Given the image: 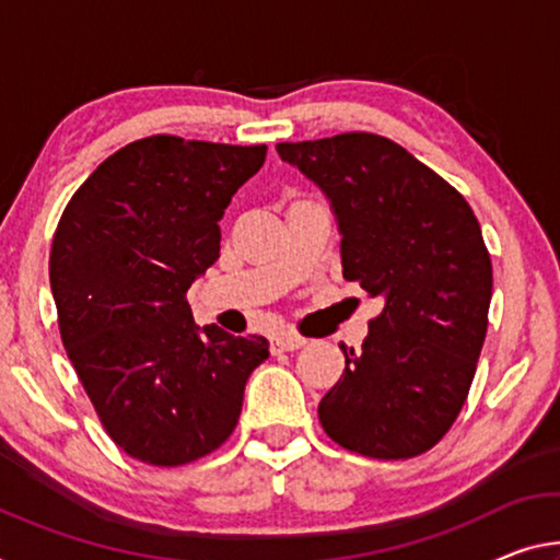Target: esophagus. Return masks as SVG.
Returning <instances> with one entry per match:
<instances>
[{"label": "esophagus", "instance_id": "1", "mask_svg": "<svg viewBox=\"0 0 560 560\" xmlns=\"http://www.w3.org/2000/svg\"><path fill=\"white\" fill-rule=\"evenodd\" d=\"M305 338H300L295 332H280L272 338V352H292L305 346Z\"/></svg>", "mask_w": 560, "mask_h": 560}]
</instances>
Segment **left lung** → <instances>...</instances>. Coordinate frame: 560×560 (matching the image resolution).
Wrapping results in <instances>:
<instances>
[{
  "instance_id": "left-lung-1",
  "label": "left lung",
  "mask_w": 560,
  "mask_h": 560,
  "mask_svg": "<svg viewBox=\"0 0 560 560\" xmlns=\"http://www.w3.org/2000/svg\"><path fill=\"white\" fill-rule=\"evenodd\" d=\"M320 185L340 225L342 278L383 313L317 406L335 443L398 460L433 448L468 398L488 330L493 268L483 232L453 185L373 132L280 142Z\"/></svg>"
}]
</instances>
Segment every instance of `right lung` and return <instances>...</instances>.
Segmentation results:
<instances>
[{
  "instance_id": "add662e5",
  "label": "right lung",
  "mask_w": 560,
  "mask_h": 560,
  "mask_svg": "<svg viewBox=\"0 0 560 560\" xmlns=\"http://www.w3.org/2000/svg\"><path fill=\"white\" fill-rule=\"evenodd\" d=\"M265 144L152 135L72 195L49 253L59 335L102 428L150 466L218 451L268 340L200 330L187 290L220 257V218Z\"/></svg>"
}]
</instances>
